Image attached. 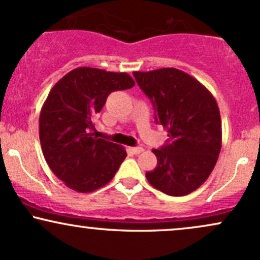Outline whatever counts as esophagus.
Wrapping results in <instances>:
<instances>
[{
    "mask_svg": "<svg viewBox=\"0 0 260 260\" xmlns=\"http://www.w3.org/2000/svg\"><path fill=\"white\" fill-rule=\"evenodd\" d=\"M129 151L132 154H140V153H143V151H144V149H143L142 147H132V148H129Z\"/></svg>",
    "mask_w": 260,
    "mask_h": 260,
    "instance_id": "obj_1",
    "label": "esophagus"
}]
</instances>
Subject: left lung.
Here are the masks:
<instances>
[{
    "label": "left lung",
    "instance_id": "8db88e82",
    "mask_svg": "<svg viewBox=\"0 0 260 260\" xmlns=\"http://www.w3.org/2000/svg\"><path fill=\"white\" fill-rule=\"evenodd\" d=\"M150 99L155 121L168 143L153 149L157 166L147 172L154 188L168 196L192 193L207 181L221 150V118L215 98L192 76L176 68L133 72Z\"/></svg>",
    "mask_w": 260,
    "mask_h": 260
}]
</instances>
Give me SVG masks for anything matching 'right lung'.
Here are the masks:
<instances>
[{
    "instance_id": "right-lung-1",
    "label": "right lung",
    "mask_w": 260,
    "mask_h": 260,
    "mask_svg": "<svg viewBox=\"0 0 260 260\" xmlns=\"http://www.w3.org/2000/svg\"><path fill=\"white\" fill-rule=\"evenodd\" d=\"M127 73L91 67L71 71L53 85L39 118L47 165L67 187L89 193L109 183L127 156L121 145L94 136V117L112 91L132 88Z\"/></svg>"
}]
</instances>
